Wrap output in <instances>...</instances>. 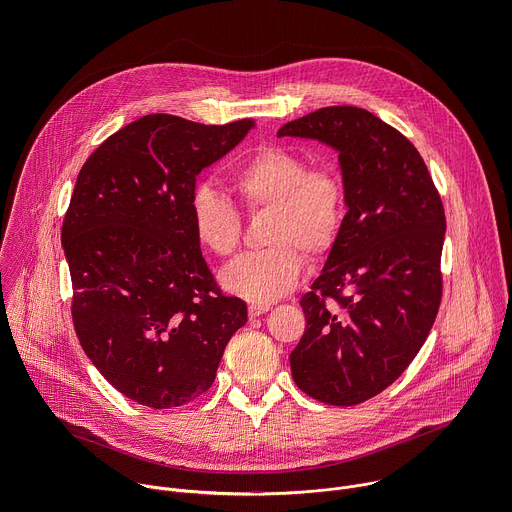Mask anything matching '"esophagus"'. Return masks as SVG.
Segmentation results:
<instances>
[{
  "mask_svg": "<svg viewBox=\"0 0 512 512\" xmlns=\"http://www.w3.org/2000/svg\"><path fill=\"white\" fill-rule=\"evenodd\" d=\"M271 308L267 306V304H253V306H249V316L251 318H259V316H263V314H267Z\"/></svg>",
  "mask_w": 512,
  "mask_h": 512,
  "instance_id": "1",
  "label": "esophagus"
}]
</instances>
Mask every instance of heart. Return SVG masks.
I'll return each mask as SVG.
<instances>
[{"instance_id": "1", "label": "heart", "mask_w": 512, "mask_h": 512, "mask_svg": "<svg viewBox=\"0 0 512 512\" xmlns=\"http://www.w3.org/2000/svg\"><path fill=\"white\" fill-rule=\"evenodd\" d=\"M231 186L247 214L271 210L267 245L247 253L221 273L229 294L253 304H269L294 289L304 256L324 259L336 245L346 212L344 184L330 164L310 166L308 158L285 143H265L231 176ZM196 241L218 257H231L243 239L237 206L206 186L190 198Z\"/></svg>"}]
</instances>
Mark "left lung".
I'll list each match as a JSON object with an SVG mask.
<instances>
[{
	"label": "left lung",
	"mask_w": 512,
	"mask_h": 512,
	"mask_svg": "<svg viewBox=\"0 0 512 512\" xmlns=\"http://www.w3.org/2000/svg\"><path fill=\"white\" fill-rule=\"evenodd\" d=\"M277 135L336 148L348 206L300 302L306 332L289 354L291 375L322 403L358 405L401 377L440 310L444 204L415 145L367 109L322 107Z\"/></svg>",
	"instance_id": "left-lung-1"
}]
</instances>
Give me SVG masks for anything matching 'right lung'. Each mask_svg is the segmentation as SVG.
Masks as SVG:
<instances>
[{
  "label": "right lung",
  "mask_w": 512,
  "mask_h": 512,
  "mask_svg": "<svg viewBox=\"0 0 512 512\" xmlns=\"http://www.w3.org/2000/svg\"><path fill=\"white\" fill-rule=\"evenodd\" d=\"M255 127L145 115L79 172L62 223L72 324L97 371L131 401L180 407L210 389L247 306L225 296L190 223L198 174Z\"/></svg>",
  "instance_id": "obj_1"
}]
</instances>
